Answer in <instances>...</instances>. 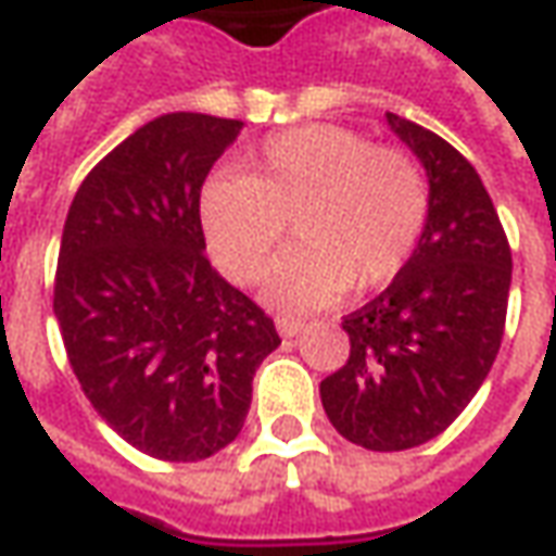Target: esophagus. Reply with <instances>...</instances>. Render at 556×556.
Masks as SVG:
<instances>
[{
  "mask_svg": "<svg viewBox=\"0 0 556 556\" xmlns=\"http://www.w3.org/2000/svg\"><path fill=\"white\" fill-rule=\"evenodd\" d=\"M274 323H277V331L282 334V338H294V334H301V331H304V319H294V316H286V313L277 316Z\"/></svg>",
  "mask_w": 556,
  "mask_h": 556,
  "instance_id": "obj_1",
  "label": "esophagus"
}]
</instances>
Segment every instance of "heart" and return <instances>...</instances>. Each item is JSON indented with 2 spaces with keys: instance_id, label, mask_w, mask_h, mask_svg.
<instances>
[{
  "instance_id": "obj_1",
  "label": "heart",
  "mask_w": 556,
  "mask_h": 556,
  "mask_svg": "<svg viewBox=\"0 0 556 556\" xmlns=\"http://www.w3.org/2000/svg\"><path fill=\"white\" fill-rule=\"evenodd\" d=\"M426 213L429 188L410 154L331 124L270 136L243 176H215L200 194L206 247L240 286L262 277L292 222L298 247L270 267L264 298L298 309L334 304L350 286H387L410 262Z\"/></svg>"
}]
</instances>
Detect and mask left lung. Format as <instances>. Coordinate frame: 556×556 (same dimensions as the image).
<instances>
[{
	"mask_svg": "<svg viewBox=\"0 0 556 556\" xmlns=\"http://www.w3.org/2000/svg\"><path fill=\"white\" fill-rule=\"evenodd\" d=\"M429 179L410 262L343 319L350 358L319 383L331 426L368 451H407L451 426L481 389L505 331L511 249L481 176L451 142L387 112Z\"/></svg>",
	"mask_w": 556,
	"mask_h": 556,
	"instance_id": "left-lung-1",
	"label": "left lung"
}]
</instances>
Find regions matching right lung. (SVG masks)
Returning <instances> with one entry per match:
<instances>
[{"mask_svg":"<svg viewBox=\"0 0 556 556\" xmlns=\"http://www.w3.org/2000/svg\"><path fill=\"white\" fill-rule=\"evenodd\" d=\"M243 121L169 112L90 169L72 200L54 316L78 383L127 444L198 463L240 435L274 319L218 277L200 188Z\"/></svg>","mask_w":556,"mask_h":556,"instance_id":"right-lung-1","label":"right lung"}]
</instances>
